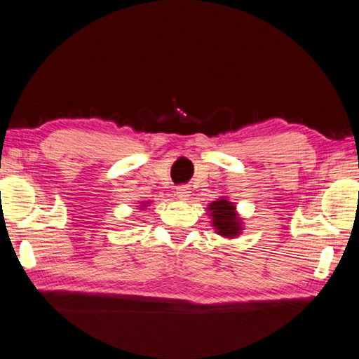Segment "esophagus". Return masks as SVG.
Here are the masks:
<instances>
[{
	"label": "esophagus",
	"mask_w": 359,
	"mask_h": 359,
	"mask_svg": "<svg viewBox=\"0 0 359 359\" xmlns=\"http://www.w3.org/2000/svg\"><path fill=\"white\" fill-rule=\"evenodd\" d=\"M189 196H191V191H189L188 187H179V188L176 189V197H177L179 200H188Z\"/></svg>",
	"instance_id": "34e87169"
}]
</instances>
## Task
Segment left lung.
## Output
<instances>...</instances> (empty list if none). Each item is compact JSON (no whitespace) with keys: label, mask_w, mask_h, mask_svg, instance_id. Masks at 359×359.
<instances>
[{"label":"left lung","mask_w":359,"mask_h":359,"mask_svg":"<svg viewBox=\"0 0 359 359\" xmlns=\"http://www.w3.org/2000/svg\"><path fill=\"white\" fill-rule=\"evenodd\" d=\"M208 215L213 230L225 239H236L243 230V221L236 210V204L229 197H219L209 203Z\"/></svg>","instance_id":"1"}]
</instances>
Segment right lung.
<instances>
[{"label":"right lung","mask_w":359,"mask_h":359,"mask_svg":"<svg viewBox=\"0 0 359 359\" xmlns=\"http://www.w3.org/2000/svg\"><path fill=\"white\" fill-rule=\"evenodd\" d=\"M147 206H150V201H142L138 208H140L141 210H144Z\"/></svg>","instance_id":"1"}]
</instances>
